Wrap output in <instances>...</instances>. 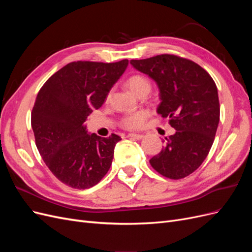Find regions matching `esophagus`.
<instances>
[{
	"instance_id": "obj_1",
	"label": "esophagus",
	"mask_w": 252,
	"mask_h": 252,
	"mask_svg": "<svg viewBox=\"0 0 252 252\" xmlns=\"http://www.w3.org/2000/svg\"><path fill=\"white\" fill-rule=\"evenodd\" d=\"M127 136H128V138H130V139L141 140V139L144 138V134H140V133H129Z\"/></svg>"
}]
</instances>
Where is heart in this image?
I'll return each mask as SVG.
<instances>
[{
    "label": "heart",
    "mask_w": 252,
    "mask_h": 252,
    "mask_svg": "<svg viewBox=\"0 0 252 252\" xmlns=\"http://www.w3.org/2000/svg\"><path fill=\"white\" fill-rule=\"evenodd\" d=\"M127 85L136 95H142L143 94H148L151 89L150 81L142 74H134L127 80ZM110 94H108V97ZM149 117V112L145 109L134 110L131 112L125 113L120 120V126L128 130H134L144 126L145 122Z\"/></svg>",
    "instance_id": "heart-1"
}]
</instances>
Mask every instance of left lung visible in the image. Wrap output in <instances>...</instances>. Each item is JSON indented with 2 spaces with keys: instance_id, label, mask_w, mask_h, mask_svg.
<instances>
[{
  "instance_id": "obj_1",
  "label": "left lung",
  "mask_w": 252,
  "mask_h": 252,
  "mask_svg": "<svg viewBox=\"0 0 252 252\" xmlns=\"http://www.w3.org/2000/svg\"><path fill=\"white\" fill-rule=\"evenodd\" d=\"M131 65L158 85V112L177 132L166 139L149 163L163 177L180 180L194 172L208 156L220 121L218 88L210 74L193 61L175 55L131 60Z\"/></svg>"
}]
</instances>
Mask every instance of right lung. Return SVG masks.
I'll use <instances>...</instances> for the list:
<instances>
[{"label": "right lung", "instance_id": "add662e5", "mask_svg": "<svg viewBox=\"0 0 252 252\" xmlns=\"http://www.w3.org/2000/svg\"><path fill=\"white\" fill-rule=\"evenodd\" d=\"M127 65V59L71 62L52 74L37 94L32 112L35 145L63 184L87 189L108 172L121 138L114 133L107 138L90 135L83 123L93 109L101 107Z\"/></svg>", "mask_w": 252, "mask_h": 252}]
</instances>
